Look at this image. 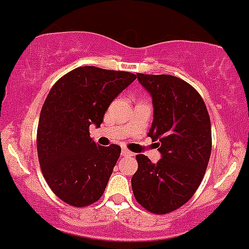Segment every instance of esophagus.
Wrapping results in <instances>:
<instances>
[{
  "instance_id": "obj_1",
  "label": "esophagus",
  "mask_w": 249,
  "mask_h": 249,
  "mask_svg": "<svg viewBox=\"0 0 249 249\" xmlns=\"http://www.w3.org/2000/svg\"><path fill=\"white\" fill-rule=\"evenodd\" d=\"M122 156L123 157H133V153L129 152L128 149H122Z\"/></svg>"
}]
</instances>
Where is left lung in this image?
Listing matches in <instances>:
<instances>
[{"label":"left lung","instance_id":"obj_1","mask_svg":"<svg viewBox=\"0 0 249 249\" xmlns=\"http://www.w3.org/2000/svg\"><path fill=\"white\" fill-rule=\"evenodd\" d=\"M152 96L154 116L148 136L158 142L161 159L136 156L132 177L137 202L164 215L186 204L201 184L211 154V122L200 93L172 75L137 74Z\"/></svg>","mask_w":249,"mask_h":249}]
</instances>
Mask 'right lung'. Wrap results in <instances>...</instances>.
<instances>
[{
    "mask_svg": "<svg viewBox=\"0 0 249 249\" xmlns=\"http://www.w3.org/2000/svg\"><path fill=\"white\" fill-rule=\"evenodd\" d=\"M136 77L127 71L80 67L60 77L48 93L36 150L43 177L64 202L89 206L104 194L121 147L97 145L89 128L100 127L111 102Z\"/></svg>",
    "mask_w": 249,
    "mask_h": 249,
    "instance_id": "obj_1",
    "label": "right lung"
}]
</instances>
